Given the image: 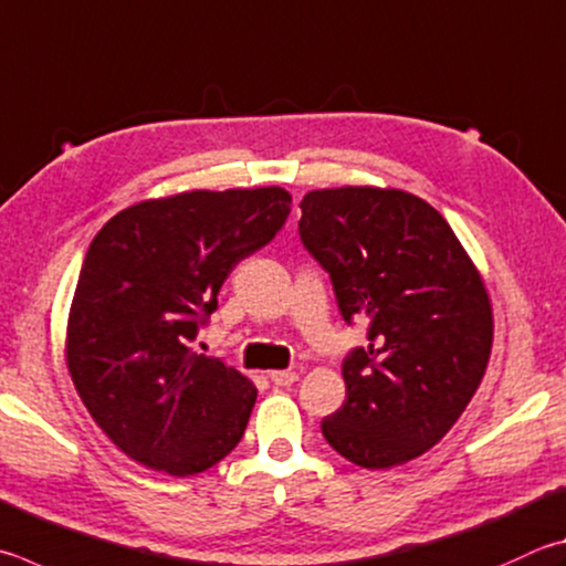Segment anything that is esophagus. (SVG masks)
<instances>
[{
  "instance_id": "34e87169",
  "label": "esophagus",
  "mask_w": 566,
  "mask_h": 566,
  "mask_svg": "<svg viewBox=\"0 0 566 566\" xmlns=\"http://www.w3.org/2000/svg\"><path fill=\"white\" fill-rule=\"evenodd\" d=\"M270 378H272L274 386L290 388V386H294L296 381H300V374H296V371H272Z\"/></svg>"
}]
</instances>
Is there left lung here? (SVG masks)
<instances>
[{
  "label": "left lung",
  "mask_w": 566,
  "mask_h": 566,
  "mask_svg": "<svg viewBox=\"0 0 566 566\" xmlns=\"http://www.w3.org/2000/svg\"><path fill=\"white\" fill-rule=\"evenodd\" d=\"M300 240L332 280L338 312L368 322L346 354V400L326 443L368 470L423 455L475 394L492 346L488 292L443 214L403 190H312Z\"/></svg>",
  "instance_id": "8db88e82"
}]
</instances>
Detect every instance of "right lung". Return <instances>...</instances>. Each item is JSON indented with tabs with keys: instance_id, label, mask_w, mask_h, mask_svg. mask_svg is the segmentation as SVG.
Returning a JSON list of instances; mask_svg holds the SVG:
<instances>
[{
	"instance_id": "1",
	"label": "right lung",
	"mask_w": 566,
	"mask_h": 566,
	"mask_svg": "<svg viewBox=\"0 0 566 566\" xmlns=\"http://www.w3.org/2000/svg\"><path fill=\"white\" fill-rule=\"evenodd\" d=\"M282 188L195 190L111 218L88 244L66 358L98 428L140 465L188 478L240 443L256 388L195 336L244 256L290 218Z\"/></svg>"
}]
</instances>
